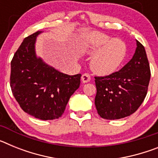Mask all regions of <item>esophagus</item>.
<instances>
[{"mask_svg":"<svg viewBox=\"0 0 158 158\" xmlns=\"http://www.w3.org/2000/svg\"><path fill=\"white\" fill-rule=\"evenodd\" d=\"M90 80H91V77H90L89 73H84L81 76V81L83 83H87Z\"/></svg>","mask_w":158,"mask_h":158,"instance_id":"34e87169","label":"esophagus"}]
</instances>
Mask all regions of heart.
Here are the masks:
<instances>
[{"label":"heart","instance_id":"1","mask_svg":"<svg viewBox=\"0 0 158 158\" xmlns=\"http://www.w3.org/2000/svg\"><path fill=\"white\" fill-rule=\"evenodd\" d=\"M84 51L93 56L90 65L95 73L107 76L116 72L126 60L128 48L127 43L119 38L111 39L99 31L87 35Z\"/></svg>","mask_w":158,"mask_h":158}]
</instances>
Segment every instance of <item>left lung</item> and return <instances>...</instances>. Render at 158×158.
<instances>
[{
    "label": "left lung",
    "mask_w": 158,
    "mask_h": 158,
    "mask_svg": "<svg viewBox=\"0 0 158 158\" xmlns=\"http://www.w3.org/2000/svg\"><path fill=\"white\" fill-rule=\"evenodd\" d=\"M136 45L133 58L120 70L95 77V105L101 118L111 120L132 115L147 94L150 64L145 47L138 40Z\"/></svg>",
    "instance_id": "left-lung-1"
}]
</instances>
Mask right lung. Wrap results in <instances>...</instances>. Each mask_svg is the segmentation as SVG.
Instances as JSON below:
<instances>
[{
  "label": "right lung",
  "instance_id": "right-lung-1",
  "mask_svg": "<svg viewBox=\"0 0 158 158\" xmlns=\"http://www.w3.org/2000/svg\"><path fill=\"white\" fill-rule=\"evenodd\" d=\"M25 38L11 62L10 85L20 107L42 120L62 116L66 104L81 83V74H65L43 62L35 53L37 36Z\"/></svg>",
  "mask_w": 158,
  "mask_h": 158
}]
</instances>
